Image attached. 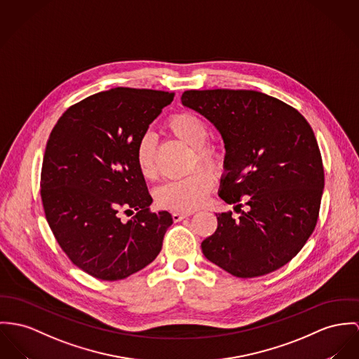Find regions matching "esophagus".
Masks as SVG:
<instances>
[{
    "label": "esophagus",
    "mask_w": 359,
    "mask_h": 359,
    "mask_svg": "<svg viewBox=\"0 0 359 359\" xmlns=\"http://www.w3.org/2000/svg\"><path fill=\"white\" fill-rule=\"evenodd\" d=\"M191 215H193L191 212H173L172 213V219H173L175 222H177V221H182L183 219L191 216Z\"/></svg>",
    "instance_id": "obj_1"
}]
</instances>
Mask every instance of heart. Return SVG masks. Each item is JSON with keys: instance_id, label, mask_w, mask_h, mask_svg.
I'll return each mask as SVG.
<instances>
[{"instance_id": "1", "label": "heart", "mask_w": 359, "mask_h": 359, "mask_svg": "<svg viewBox=\"0 0 359 359\" xmlns=\"http://www.w3.org/2000/svg\"><path fill=\"white\" fill-rule=\"evenodd\" d=\"M166 131L173 138L191 147V166H206L213 172L221 170L226 163V147L220 139L209 140L208 124L191 111H180L170 116L165 123ZM156 140L151 134H143L135 147V163L144 179L156 176ZM213 189V176L205 169H196L186 177L168 180L156 191L158 206L191 212L203 205Z\"/></svg>"}]
</instances>
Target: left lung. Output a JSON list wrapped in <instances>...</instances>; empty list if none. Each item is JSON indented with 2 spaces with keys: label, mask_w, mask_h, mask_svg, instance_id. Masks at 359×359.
Returning a JSON list of instances; mask_svg holds the SVG:
<instances>
[{
  "label": "left lung",
  "mask_w": 359,
  "mask_h": 359,
  "mask_svg": "<svg viewBox=\"0 0 359 359\" xmlns=\"http://www.w3.org/2000/svg\"><path fill=\"white\" fill-rule=\"evenodd\" d=\"M182 104L205 116L226 147L220 198L235 206L216 213L217 229L203 255L236 277L264 276L290 262L318 220L324 166L304 116L254 90H189ZM245 196L248 210L238 202Z\"/></svg>",
  "instance_id": "obj_1"
}]
</instances>
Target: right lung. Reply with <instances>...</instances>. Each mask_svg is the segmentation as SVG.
I'll list each match as a JSON object with an SVG mask.
<instances>
[{"instance_id":"1","label":"right lung","mask_w":359,"mask_h":359,"mask_svg":"<svg viewBox=\"0 0 359 359\" xmlns=\"http://www.w3.org/2000/svg\"><path fill=\"white\" fill-rule=\"evenodd\" d=\"M175 93L117 87L69 107L48 140L41 198L68 258L90 276L114 281L156 259L172 216L150 210L153 198L135 147ZM131 221L121 213L132 214Z\"/></svg>"}]
</instances>
